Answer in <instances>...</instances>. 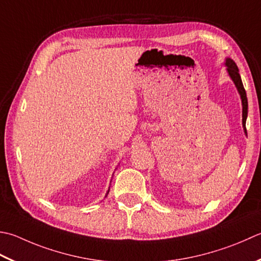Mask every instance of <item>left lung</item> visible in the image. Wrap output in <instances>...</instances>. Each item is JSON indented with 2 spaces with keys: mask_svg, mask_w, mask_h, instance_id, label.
I'll return each mask as SVG.
<instances>
[{
  "mask_svg": "<svg viewBox=\"0 0 261 261\" xmlns=\"http://www.w3.org/2000/svg\"><path fill=\"white\" fill-rule=\"evenodd\" d=\"M225 66H226V70H227V73L229 75V78L232 79L234 85H236L237 89L239 91V95H240V97H241V101H242V125H243L244 134L247 135L246 121H247V117H248V98H247L246 89H244V87H243L241 75H240V73H239V68L237 66L236 62H234L232 59L226 58Z\"/></svg>",
  "mask_w": 261,
  "mask_h": 261,
  "instance_id": "obj_1",
  "label": "left lung"
}]
</instances>
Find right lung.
<instances>
[{
	"label": "right lung",
	"instance_id": "add662e5",
	"mask_svg": "<svg viewBox=\"0 0 261 261\" xmlns=\"http://www.w3.org/2000/svg\"><path fill=\"white\" fill-rule=\"evenodd\" d=\"M110 191V190H109ZM109 191H107V193H109ZM107 193H106V196H107Z\"/></svg>",
	"mask_w": 261,
	"mask_h": 261
}]
</instances>
